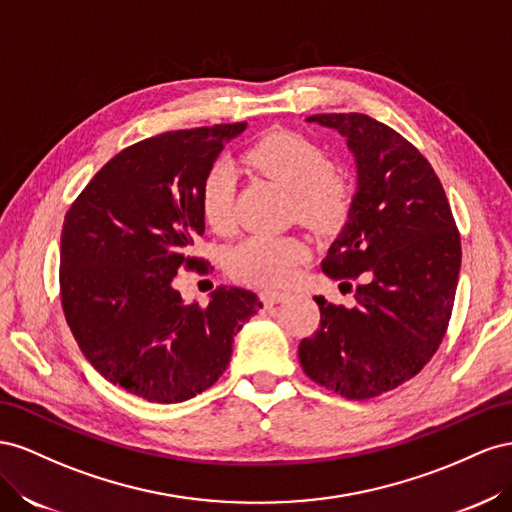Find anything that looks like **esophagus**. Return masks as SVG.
<instances>
[{"mask_svg": "<svg viewBox=\"0 0 512 512\" xmlns=\"http://www.w3.org/2000/svg\"><path fill=\"white\" fill-rule=\"evenodd\" d=\"M287 298H289V294H285V291H272V289H266L259 294V300L264 304H279Z\"/></svg>", "mask_w": 512, "mask_h": 512, "instance_id": "esophagus-1", "label": "esophagus"}]
</instances>
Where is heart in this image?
<instances>
[{"mask_svg": "<svg viewBox=\"0 0 512 512\" xmlns=\"http://www.w3.org/2000/svg\"><path fill=\"white\" fill-rule=\"evenodd\" d=\"M246 163L291 193V212L317 231L339 229L354 208L356 186L347 173L334 169L326 150L296 130H270L244 154ZM236 175L218 163L199 186V212L216 233H229ZM309 257V246L296 236H251L227 257L233 279L259 287L287 285Z\"/></svg>", "mask_w": 512, "mask_h": 512, "instance_id": "b5f03b06", "label": "heart"}]
</instances>
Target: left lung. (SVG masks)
Returning <instances> with one entry per match:
<instances>
[{
	"label": "left lung",
	"instance_id": "1",
	"mask_svg": "<svg viewBox=\"0 0 512 512\" xmlns=\"http://www.w3.org/2000/svg\"><path fill=\"white\" fill-rule=\"evenodd\" d=\"M358 165L349 221L321 261L330 279L358 281L352 309L319 304V328L298 358L315 384L364 401L422 371L448 330L461 238L429 160L397 130L364 113H319ZM352 289V283H343Z\"/></svg>",
	"mask_w": 512,
	"mask_h": 512
}]
</instances>
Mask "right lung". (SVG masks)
I'll return each mask as SVG.
<instances>
[{"instance_id":"1","label":"right lung","mask_w":512,"mask_h":512,"mask_svg":"<svg viewBox=\"0 0 512 512\" xmlns=\"http://www.w3.org/2000/svg\"><path fill=\"white\" fill-rule=\"evenodd\" d=\"M246 122L173 130L115 154L72 201L62 227L60 298L92 367L152 403H180L227 369L231 343L261 309L248 289L218 287L184 304L178 270L208 272L193 255L206 231L199 186Z\"/></svg>"}]
</instances>
